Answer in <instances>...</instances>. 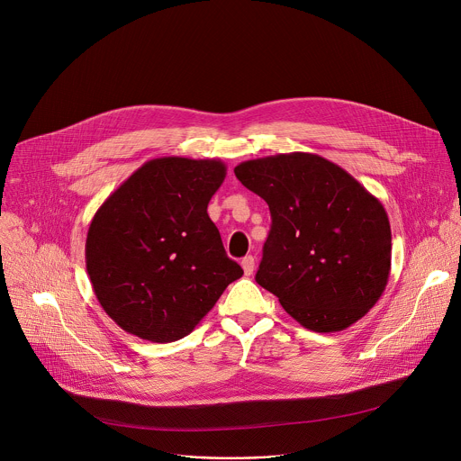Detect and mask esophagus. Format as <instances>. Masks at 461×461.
Segmentation results:
<instances>
[{
  "mask_svg": "<svg viewBox=\"0 0 461 461\" xmlns=\"http://www.w3.org/2000/svg\"><path fill=\"white\" fill-rule=\"evenodd\" d=\"M240 267H242V270H244L246 276H251L253 270H255V258H253L251 255L244 257V258L240 260Z\"/></svg>",
  "mask_w": 461,
  "mask_h": 461,
  "instance_id": "1",
  "label": "esophagus"
}]
</instances>
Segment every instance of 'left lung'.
Masks as SVG:
<instances>
[{
	"label": "left lung",
	"mask_w": 461,
	"mask_h": 461,
	"mask_svg": "<svg viewBox=\"0 0 461 461\" xmlns=\"http://www.w3.org/2000/svg\"><path fill=\"white\" fill-rule=\"evenodd\" d=\"M235 176L272 213L255 281L308 330L339 332L359 321L390 276L383 204L343 167L312 153L246 160Z\"/></svg>",
	"instance_id": "obj_1"
}]
</instances>
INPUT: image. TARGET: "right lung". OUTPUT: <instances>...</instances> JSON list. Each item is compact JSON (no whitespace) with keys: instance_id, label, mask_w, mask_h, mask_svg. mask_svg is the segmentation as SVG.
<instances>
[{"instance_id":"obj_1","label":"right lung","mask_w":461,"mask_h":461,"mask_svg":"<svg viewBox=\"0 0 461 461\" xmlns=\"http://www.w3.org/2000/svg\"><path fill=\"white\" fill-rule=\"evenodd\" d=\"M224 176L226 166L215 158H153L95 213L87 274L98 303L127 334L182 339L242 277L208 215Z\"/></svg>"}]
</instances>
